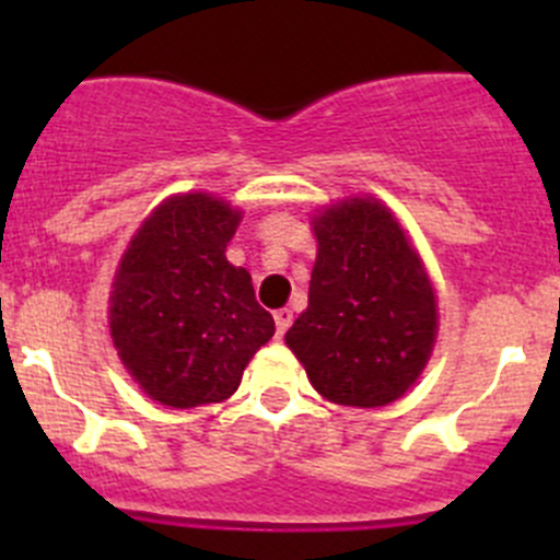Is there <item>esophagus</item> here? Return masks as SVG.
I'll return each mask as SVG.
<instances>
[{"label":"esophagus","instance_id":"34e87169","mask_svg":"<svg viewBox=\"0 0 560 560\" xmlns=\"http://www.w3.org/2000/svg\"><path fill=\"white\" fill-rule=\"evenodd\" d=\"M273 319H276V336H284L287 330H290V325H292V312L290 308H279V312L273 314Z\"/></svg>","mask_w":560,"mask_h":560}]
</instances>
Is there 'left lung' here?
I'll list each match as a JSON object with an SVG mask.
<instances>
[{
	"instance_id": "obj_1",
	"label": "left lung",
	"mask_w": 560,
	"mask_h": 560,
	"mask_svg": "<svg viewBox=\"0 0 560 560\" xmlns=\"http://www.w3.org/2000/svg\"><path fill=\"white\" fill-rule=\"evenodd\" d=\"M314 233L308 308L287 330V347L332 404H393L436 338V298L420 257L393 213L363 197L327 208Z\"/></svg>"
}]
</instances>
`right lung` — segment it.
<instances>
[{"label":"right lung","instance_id":"add662e5","mask_svg":"<svg viewBox=\"0 0 560 560\" xmlns=\"http://www.w3.org/2000/svg\"><path fill=\"white\" fill-rule=\"evenodd\" d=\"M238 222L241 213L217 197H171L118 265L113 343L143 393L173 409L230 398L276 330L248 270L224 257Z\"/></svg>","mask_w":560,"mask_h":560}]
</instances>
